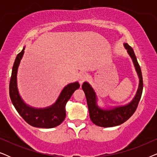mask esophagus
I'll list each match as a JSON object with an SVG mask.
<instances>
[{
  "label": "esophagus",
  "mask_w": 157,
  "mask_h": 157,
  "mask_svg": "<svg viewBox=\"0 0 157 157\" xmlns=\"http://www.w3.org/2000/svg\"><path fill=\"white\" fill-rule=\"evenodd\" d=\"M87 78V75L84 74V73H82V74H81L80 75L78 76V81L79 83H81V84H82V83L86 81V79Z\"/></svg>",
  "instance_id": "esophagus-1"
}]
</instances>
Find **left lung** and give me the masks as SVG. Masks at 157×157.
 Segmentation results:
<instances>
[{"label":"left lung","mask_w":157,"mask_h":157,"mask_svg":"<svg viewBox=\"0 0 157 157\" xmlns=\"http://www.w3.org/2000/svg\"><path fill=\"white\" fill-rule=\"evenodd\" d=\"M124 46L127 49L128 53L132 59L139 78L138 91L134 99L129 104L126 106L115 107L111 109H102L96 104V94L89 83L84 82L82 85V89L84 91L86 98L90 119L94 124L101 127H111L118 126L127 121L136 110L142 94L143 78L140 66L137 61L136 56L132 47L126 43L124 44Z\"/></svg>","instance_id":"1"}]
</instances>
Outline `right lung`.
<instances>
[{
    "mask_svg": "<svg viewBox=\"0 0 157 157\" xmlns=\"http://www.w3.org/2000/svg\"><path fill=\"white\" fill-rule=\"evenodd\" d=\"M24 49L17 55L13 66L12 74L9 84L10 100L21 117L28 124L38 128H53L61 124L66 117V104L74 92L80 87L78 82L70 83L66 86L60 94L56 102L46 109H34L23 102L18 94L17 88V71L22 59Z\"/></svg>",
    "mask_w": 157,
    "mask_h": 157,
    "instance_id": "right-lung-1",
    "label": "right lung"
}]
</instances>
